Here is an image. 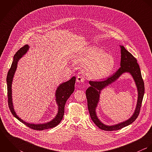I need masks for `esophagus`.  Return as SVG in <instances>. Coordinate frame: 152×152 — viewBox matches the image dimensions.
<instances>
[{
    "mask_svg": "<svg viewBox=\"0 0 152 152\" xmlns=\"http://www.w3.org/2000/svg\"><path fill=\"white\" fill-rule=\"evenodd\" d=\"M84 79L81 76H78L77 78V83H84Z\"/></svg>",
    "mask_w": 152,
    "mask_h": 152,
    "instance_id": "esophagus-1",
    "label": "esophagus"
}]
</instances>
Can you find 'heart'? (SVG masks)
Here are the masks:
<instances>
[{
  "label": "heart",
  "mask_w": 152,
  "mask_h": 152,
  "mask_svg": "<svg viewBox=\"0 0 152 152\" xmlns=\"http://www.w3.org/2000/svg\"><path fill=\"white\" fill-rule=\"evenodd\" d=\"M77 63L85 66L87 76L92 80H101L114 69V58L104 50L96 47H89L79 52L75 56Z\"/></svg>",
  "instance_id": "1"
}]
</instances>
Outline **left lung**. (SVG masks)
Instances as JSON below:
<instances>
[{
    "instance_id": "obj_1",
    "label": "left lung",
    "mask_w": 152,
    "mask_h": 152,
    "mask_svg": "<svg viewBox=\"0 0 152 152\" xmlns=\"http://www.w3.org/2000/svg\"><path fill=\"white\" fill-rule=\"evenodd\" d=\"M119 46L121 54V67L115 73L104 81H89L90 87L86 91L88 108L92 121L99 129L107 131L119 130L132 124L139 114L145 93L144 82L136 59L124 46ZM126 72L129 73L132 75L137 88L138 100L136 108L133 115L128 120L117 124L107 126L99 119L96 112L100 99V92L102 89L116 80L123 73Z\"/></svg>"
}]
</instances>
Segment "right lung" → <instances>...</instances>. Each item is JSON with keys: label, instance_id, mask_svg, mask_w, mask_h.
Instances as JSON below:
<instances>
[{"label": "right lung", "instance_id": "add662e5", "mask_svg": "<svg viewBox=\"0 0 152 152\" xmlns=\"http://www.w3.org/2000/svg\"><path fill=\"white\" fill-rule=\"evenodd\" d=\"M30 47L28 44L25 45L20 50H19L15 55L13 57V60L11 67L7 73V96H8V105L12 115L20 121L23 124L26 125L27 126L30 128L31 129L34 130H43L47 129L49 128H53L57 125H58L61 120L63 119L64 113V107L66 101L73 93L74 91V86L75 83V77H72L68 81L60 84L56 91L55 97L56 102L58 107V112L56 116L50 121L44 123V124H30L27 122H25L16 113L14 106L13 104L12 100V85L13 82V79L16 71L18 64L20 59L22 58L28 51Z\"/></svg>", "mask_w": 152, "mask_h": 152}]
</instances>
